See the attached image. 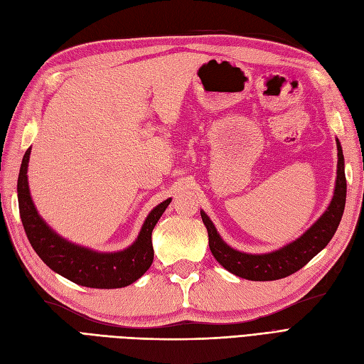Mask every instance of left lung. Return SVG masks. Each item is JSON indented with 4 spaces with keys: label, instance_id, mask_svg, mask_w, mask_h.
Returning a JSON list of instances; mask_svg holds the SVG:
<instances>
[{
    "label": "left lung",
    "instance_id": "8db88e82",
    "mask_svg": "<svg viewBox=\"0 0 364 364\" xmlns=\"http://www.w3.org/2000/svg\"><path fill=\"white\" fill-rule=\"evenodd\" d=\"M337 150V181L331 203H329L325 214L301 238H297L293 243L284 246L279 250L264 253V255H249V253L229 247L217 234V229L209 217L200 211L208 230L209 249H211L214 258L230 273L250 281H274L290 277L291 273L301 270L334 237L345 211L346 176L343 151H341L338 141Z\"/></svg>",
    "mask_w": 364,
    "mask_h": 364
}]
</instances>
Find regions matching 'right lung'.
<instances>
[{"label":"right lung","mask_w":364,"mask_h":364,"mask_svg":"<svg viewBox=\"0 0 364 364\" xmlns=\"http://www.w3.org/2000/svg\"><path fill=\"white\" fill-rule=\"evenodd\" d=\"M30 149L21 164L18 176L19 214L27 238L39 258L56 273L67 279L91 289H121L135 282L144 274L153 262L151 230L171 202L159 203L146 218L136 241L130 247L115 253H98L82 246H75L59 237L39 217L31 202L27 167Z\"/></svg>","instance_id":"1"}]
</instances>
